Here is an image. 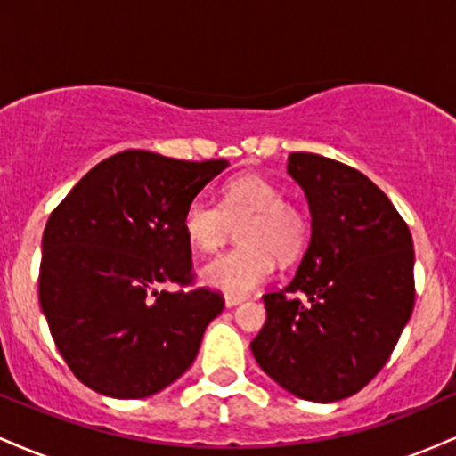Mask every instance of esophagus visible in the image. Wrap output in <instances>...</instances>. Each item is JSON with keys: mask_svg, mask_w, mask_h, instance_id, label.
<instances>
[{"mask_svg": "<svg viewBox=\"0 0 456 456\" xmlns=\"http://www.w3.org/2000/svg\"><path fill=\"white\" fill-rule=\"evenodd\" d=\"M240 302H244V296H224V306L232 308V306H238Z\"/></svg>", "mask_w": 456, "mask_h": 456, "instance_id": "34e87169", "label": "esophagus"}]
</instances>
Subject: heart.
I'll return each instance as SVG.
<instances>
[{"label":"heart","instance_id":"obj_1","mask_svg":"<svg viewBox=\"0 0 456 456\" xmlns=\"http://www.w3.org/2000/svg\"><path fill=\"white\" fill-rule=\"evenodd\" d=\"M238 244L203 265L201 279L212 289L244 296L265 282L274 272V257L294 261L306 246V214L285 201L281 186L261 175H240L223 188L221 206L208 199H192L184 210V233L201 253H214L227 242L233 224Z\"/></svg>","mask_w":456,"mask_h":456}]
</instances>
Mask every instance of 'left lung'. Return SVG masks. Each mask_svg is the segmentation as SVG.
Wrapping results in <instances>:
<instances>
[{
	"mask_svg": "<svg viewBox=\"0 0 456 456\" xmlns=\"http://www.w3.org/2000/svg\"><path fill=\"white\" fill-rule=\"evenodd\" d=\"M287 174L306 195L311 242L294 281L264 296L268 317L250 349L291 395L341 401L379 373L410 322L411 233L354 167L294 151Z\"/></svg>",
	"mask_w": 456,
	"mask_h": 456,
	"instance_id": "obj_1",
	"label": "left lung"
}]
</instances>
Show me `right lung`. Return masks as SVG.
Here are the masks:
<instances>
[{"instance_id":"add662e5","label":"right lung","mask_w":456,"mask_h":456,"mask_svg":"<svg viewBox=\"0 0 456 456\" xmlns=\"http://www.w3.org/2000/svg\"><path fill=\"white\" fill-rule=\"evenodd\" d=\"M227 160L126 150L98 162L46 221L38 297L61 358L87 388L143 399L180 378L221 315L192 285L184 210ZM184 290L162 292V284Z\"/></svg>"}]
</instances>
